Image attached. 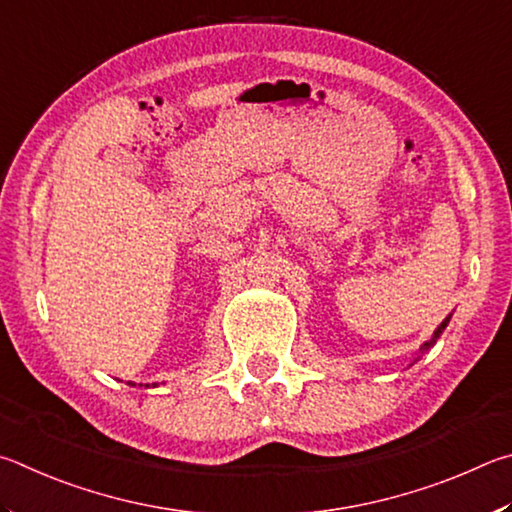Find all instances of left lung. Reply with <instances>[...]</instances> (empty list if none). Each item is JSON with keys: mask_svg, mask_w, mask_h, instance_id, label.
<instances>
[{"mask_svg": "<svg viewBox=\"0 0 512 512\" xmlns=\"http://www.w3.org/2000/svg\"><path fill=\"white\" fill-rule=\"evenodd\" d=\"M447 321H450V317H447V319L443 321V324H441V326H438V330H436V333H434V337H432V339H429V342H425V346H423V351H427V348H432V346L436 344V339H438V337H441V333H443V330H445V326H447Z\"/></svg>", "mask_w": 512, "mask_h": 512, "instance_id": "left-lung-1", "label": "left lung"}]
</instances>
